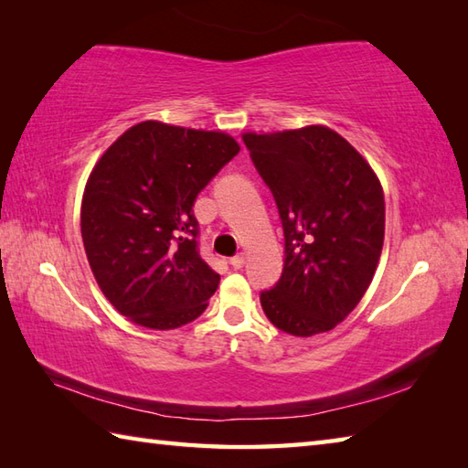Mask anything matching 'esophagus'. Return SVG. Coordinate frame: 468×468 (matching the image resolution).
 <instances>
[{
    "label": "esophagus",
    "instance_id": "1",
    "mask_svg": "<svg viewBox=\"0 0 468 468\" xmlns=\"http://www.w3.org/2000/svg\"><path fill=\"white\" fill-rule=\"evenodd\" d=\"M245 260H247V257H245V253H239V255H235V257H231V261H229V263H231V267H233V270H241V267L245 265Z\"/></svg>",
    "mask_w": 468,
    "mask_h": 468
}]
</instances>
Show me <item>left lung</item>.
Segmentation results:
<instances>
[{"mask_svg":"<svg viewBox=\"0 0 468 468\" xmlns=\"http://www.w3.org/2000/svg\"><path fill=\"white\" fill-rule=\"evenodd\" d=\"M280 208L282 280L261 293L277 330L310 337L344 322L372 283L384 245V191L370 163L324 124L243 133Z\"/></svg>","mask_w":468,"mask_h":468,"instance_id":"1","label":"left lung"}]
</instances>
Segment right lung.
Masks as SVG:
<instances>
[{
    "instance_id": "add662e5",
    "label": "right lung",
    "mask_w": 468,
    "mask_h": 468,
    "mask_svg": "<svg viewBox=\"0 0 468 468\" xmlns=\"http://www.w3.org/2000/svg\"><path fill=\"white\" fill-rule=\"evenodd\" d=\"M237 153L227 133L144 121L98 158L82 241L98 287L133 324L175 330L207 310L221 277L197 251L193 203Z\"/></svg>"
}]
</instances>
